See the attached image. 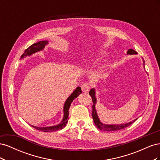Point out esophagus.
I'll use <instances>...</instances> for the list:
<instances>
[{
	"label": "esophagus",
	"mask_w": 160,
	"mask_h": 160,
	"mask_svg": "<svg viewBox=\"0 0 160 160\" xmlns=\"http://www.w3.org/2000/svg\"><path fill=\"white\" fill-rule=\"evenodd\" d=\"M81 89L84 93H88L90 89V86L88 83H85L81 85Z\"/></svg>",
	"instance_id": "34e87169"
}]
</instances>
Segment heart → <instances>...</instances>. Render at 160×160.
<instances>
[{"label": "heart", "mask_w": 160, "mask_h": 160, "mask_svg": "<svg viewBox=\"0 0 160 160\" xmlns=\"http://www.w3.org/2000/svg\"><path fill=\"white\" fill-rule=\"evenodd\" d=\"M104 57V53L103 52H100L97 54V57H98V59H101V58Z\"/></svg>", "instance_id": "obj_1"}]
</instances>
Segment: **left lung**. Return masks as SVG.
<instances>
[{
  "instance_id": "8db88e82",
  "label": "left lung",
  "mask_w": 160,
  "mask_h": 160,
  "mask_svg": "<svg viewBox=\"0 0 160 160\" xmlns=\"http://www.w3.org/2000/svg\"><path fill=\"white\" fill-rule=\"evenodd\" d=\"M128 54L129 55H135L137 54V52L133 50V49H129L128 51ZM89 95L91 97L92 101H93V105L92 106V118H93V122L96 127L98 129L103 130V131H108V132H113V131H118L123 129L125 128L129 127L131 124H132L135 122L138 119H135V120L132 121L129 123L121 124V125H106L103 124L100 122V120L98 118V114H97L96 110H95V104H96V98H95V92L94 89H91L89 91Z\"/></svg>"
}]
</instances>
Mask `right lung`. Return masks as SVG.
I'll return each instance as SVG.
<instances>
[{
  "label": "right lung",
  "mask_w": 160,
  "mask_h": 160,
  "mask_svg": "<svg viewBox=\"0 0 160 160\" xmlns=\"http://www.w3.org/2000/svg\"><path fill=\"white\" fill-rule=\"evenodd\" d=\"M48 43V41H40L36 43H34L32 45H31L30 47H28V48L25 51L23 54L21 55V58L25 57V56L27 55H32V53L36 52L37 51H39L42 49H43V48L45 47V45H47ZM81 89L79 87L77 88V89L73 91L69 97V98L67 99V101H65V103L64 105V117L63 119H62V122H61L60 124H58L57 125H55V126H50V127H43V128H39V127H35L33 126V125H31L32 127L35 128L36 129L38 130V131H41V132H54V131H58L60 130L61 129H62L63 128L65 127V125L68 122V116H69V108L71 103L76 98L78 97V95L79 94L81 93Z\"/></svg>",
  "instance_id": "obj_1"
}]
</instances>
